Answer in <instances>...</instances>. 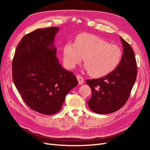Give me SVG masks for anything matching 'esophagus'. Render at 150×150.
I'll list each match as a JSON object with an SVG mask.
<instances>
[{"label":"esophagus","instance_id":"obj_1","mask_svg":"<svg viewBox=\"0 0 150 150\" xmlns=\"http://www.w3.org/2000/svg\"><path fill=\"white\" fill-rule=\"evenodd\" d=\"M76 78L77 79H78V83H79V84H83L84 83V79L82 76H81V75L79 74H78L76 76Z\"/></svg>","mask_w":150,"mask_h":150}]
</instances>
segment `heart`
Instances as JSON below:
<instances>
[{
    "label": "heart",
    "mask_w": 150,
    "mask_h": 150,
    "mask_svg": "<svg viewBox=\"0 0 150 150\" xmlns=\"http://www.w3.org/2000/svg\"><path fill=\"white\" fill-rule=\"evenodd\" d=\"M122 51L116 44H111L97 35L81 34L75 42H66L62 49L65 66L73 69L84 58L86 69L93 78H100L114 71L120 64Z\"/></svg>",
    "instance_id": "obj_1"
}]
</instances>
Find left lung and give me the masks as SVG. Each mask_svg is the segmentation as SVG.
Instances as JSON below:
<instances>
[{"instance_id":"8db88e82","label":"left lung","mask_w":150,"mask_h":150,"mask_svg":"<svg viewBox=\"0 0 150 150\" xmlns=\"http://www.w3.org/2000/svg\"><path fill=\"white\" fill-rule=\"evenodd\" d=\"M120 39L124 52L120 65L102 78L86 81L92 91L87 103L91 110L98 114H109L123 106L137 79V63L133 50L123 39Z\"/></svg>"}]
</instances>
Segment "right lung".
<instances>
[{
    "mask_svg": "<svg viewBox=\"0 0 150 150\" xmlns=\"http://www.w3.org/2000/svg\"><path fill=\"white\" fill-rule=\"evenodd\" d=\"M58 31L57 27H51L25 35L12 64V79L22 99L32 110L46 115L59 111L67 94L78 84L56 56L53 41Z\"/></svg>",
    "mask_w": 150,
    "mask_h": 150,
    "instance_id": "obj_1",
    "label": "right lung"
}]
</instances>
